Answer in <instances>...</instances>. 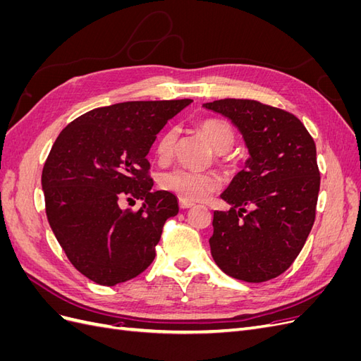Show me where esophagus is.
<instances>
[{"label":"esophagus","mask_w":361,"mask_h":361,"mask_svg":"<svg viewBox=\"0 0 361 361\" xmlns=\"http://www.w3.org/2000/svg\"><path fill=\"white\" fill-rule=\"evenodd\" d=\"M179 206H180V209H190L191 206H194V203L185 202V200H179Z\"/></svg>","instance_id":"obj_1"}]
</instances>
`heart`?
<instances>
[{
  "label": "heart",
  "instance_id": "obj_1",
  "mask_svg": "<svg viewBox=\"0 0 361 361\" xmlns=\"http://www.w3.org/2000/svg\"><path fill=\"white\" fill-rule=\"evenodd\" d=\"M197 130L200 135L211 145L216 154V162L220 166L232 173L238 169V158L231 154L235 146L236 135L232 125L218 117H207L200 120L197 123ZM178 134L174 129H169L164 133L155 146V157L161 164H167L173 159L176 152ZM161 187L178 195L180 200L185 202H202L207 195H211L220 188V179L214 174L207 173H195L183 169L173 170L164 173L161 176Z\"/></svg>",
  "mask_w": 361,
  "mask_h": 361
}]
</instances>
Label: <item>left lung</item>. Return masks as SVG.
Instances as JSON below:
<instances>
[{
    "mask_svg": "<svg viewBox=\"0 0 361 361\" xmlns=\"http://www.w3.org/2000/svg\"><path fill=\"white\" fill-rule=\"evenodd\" d=\"M204 106L231 118L250 152L245 170L221 194L231 211L214 212L212 257L233 279H276L297 259L314 223L321 185L314 141L281 108L251 99Z\"/></svg>",
    "mask_w": 361,
    "mask_h": 361,
    "instance_id": "1",
    "label": "left lung"
}]
</instances>
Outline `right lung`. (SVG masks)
Wrapping results in <instances>:
<instances>
[{
	"label": "right lung",
	"mask_w": 361,
	"mask_h": 361,
	"mask_svg": "<svg viewBox=\"0 0 361 361\" xmlns=\"http://www.w3.org/2000/svg\"><path fill=\"white\" fill-rule=\"evenodd\" d=\"M133 101L94 108L64 128L42 171L49 226L71 264L102 286L140 276L162 227L178 215V197L152 191L147 154L159 130L190 105ZM141 198L138 212L119 203Z\"/></svg>",
	"instance_id": "add662e5"
}]
</instances>
